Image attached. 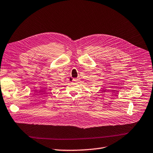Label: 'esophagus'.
<instances>
[{"instance_id":"obj_1","label":"esophagus","mask_w":153,"mask_h":153,"mask_svg":"<svg viewBox=\"0 0 153 153\" xmlns=\"http://www.w3.org/2000/svg\"><path fill=\"white\" fill-rule=\"evenodd\" d=\"M72 81L74 82H76L78 81V79H76V78H74V79H72Z\"/></svg>"}]
</instances>
